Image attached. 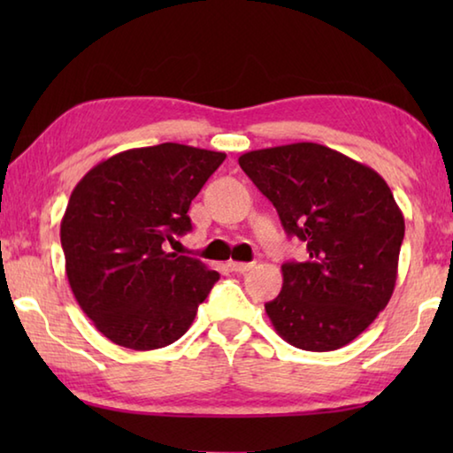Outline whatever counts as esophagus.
<instances>
[{"mask_svg":"<svg viewBox=\"0 0 453 453\" xmlns=\"http://www.w3.org/2000/svg\"><path fill=\"white\" fill-rule=\"evenodd\" d=\"M256 264L254 262H229V270L232 272H235V273H245V272H250L251 267H254Z\"/></svg>","mask_w":453,"mask_h":453,"instance_id":"esophagus-1","label":"esophagus"}]
</instances>
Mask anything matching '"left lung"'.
Listing matches in <instances>:
<instances>
[{
    "label": "left lung",
    "instance_id": "8db88e82",
    "mask_svg": "<svg viewBox=\"0 0 453 453\" xmlns=\"http://www.w3.org/2000/svg\"><path fill=\"white\" fill-rule=\"evenodd\" d=\"M242 170L278 210L286 234L308 243L305 262L281 265L265 311L283 340L332 351L378 318L394 294L403 216L372 167L302 142L248 151Z\"/></svg>",
    "mask_w": 453,
    "mask_h": 453
}]
</instances>
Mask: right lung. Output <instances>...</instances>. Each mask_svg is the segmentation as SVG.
<instances>
[{
  "instance_id": "add662e5",
  "label": "right lung",
  "mask_w": 453,
  "mask_h": 453,
  "mask_svg": "<svg viewBox=\"0 0 453 453\" xmlns=\"http://www.w3.org/2000/svg\"><path fill=\"white\" fill-rule=\"evenodd\" d=\"M226 153L159 143L116 153L83 175L61 219L65 273L107 340L137 351L188 332L219 273L165 242L191 229L188 210Z\"/></svg>"
}]
</instances>
